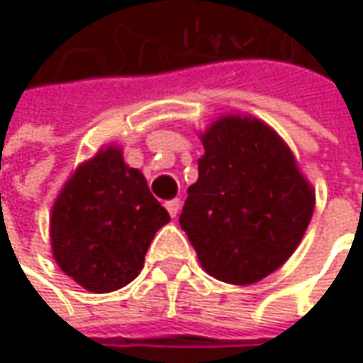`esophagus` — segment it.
<instances>
[{
	"label": "esophagus",
	"mask_w": 363,
	"mask_h": 363,
	"mask_svg": "<svg viewBox=\"0 0 363 363\" xmlns=\"http://www.w3.org/2000/svg\"><path fill=\"white\" fill-rule=\"evenodd\" d=\"M165 208H167V212H169V216H177V212H179V200L175 198V200H169V202H165Z\"/></svg>",
	"instance_id": "34e87169"
}]
</instances>
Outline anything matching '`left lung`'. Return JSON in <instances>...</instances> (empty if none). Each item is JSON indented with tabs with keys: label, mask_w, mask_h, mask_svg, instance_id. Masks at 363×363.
<instances>
[{
	"label": "left lung",
	"mask_w": 363,
	"mask_h": 363,
	"mask_svg": "<svg viewBox=\"0 0 363 363\" xmlns=\"http://www.w3.org/2000/svg\"><path fill=\"white\" fill-rule=\"evenodd\" d=\"M202 145L182 230L208 274L232 285L257 283L299 246L313 214V189L281 137L257 119L216 121Z\"/></svg>",
	"instance_id": "obj_1"
}]
</instances>
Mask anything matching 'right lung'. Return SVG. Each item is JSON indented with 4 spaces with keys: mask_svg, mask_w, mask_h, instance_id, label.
Returning <instances> with one entry per match:
<instances>
[{
    "mask_svg": "<svg viewBox=\"0 0 363 363\" xmlns=\"http://www.w3.org/2000/svg\"><path fill=\"white\" fill-rule=\"evenodd\" d=\"M167 210L143 174L125 165L117 147L82 163L52 208V252L68 277L92 293L129 285L145 262Z\"/></svg>",
    "mask_w": 363,
    "mask_h": 363,
    "instance_id": "right-lung-1",
    "label": "right lung"
}]
</instances>
